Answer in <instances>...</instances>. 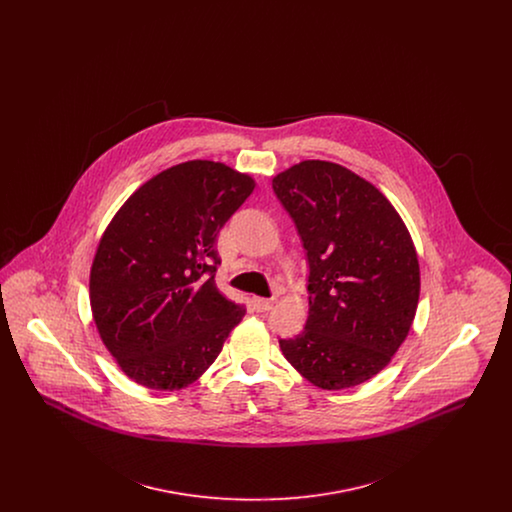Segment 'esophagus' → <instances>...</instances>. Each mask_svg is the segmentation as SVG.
Masks as SVG:
<instances>
[{
	"mask_svg": "<svg viewBox=\"0 0 512 512\" xmlns=\"http://www.w3.org/2000/svg\"><path fill=\"white\" fill-rule=\"evenodd\" d=\"M251 301H253L255 311H259V313H265V311H268V309L272 307V301L265 299V297H253Z\"/></svg>",
	"mask_w": 512,
	"mask_h": 512,
	"instance_id": "esophagus-1",
	"label": "esophagus"
}]
</instances>
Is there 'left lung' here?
I'll return each instance as SVG.
<instances>
[{
    "mask_svg": "<svg viewBox=\"0 0 512 512\" xmlns=\"http://www.w3.org/2000/svg\"><path fill=\"white\" fill-rule=\"evenodd\" d=\"M309 261L305 330L280 340L320 390L359 386L384 370L413 326L420 267L390 199L338 163L301 161L272 178Z\"/></svg>",
    "mask_w": 512,
    "mask_h": 512,
    "instance_id": "1",
    "label": "left lung"
}]
</instances>
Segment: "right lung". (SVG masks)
Here are the masks:
<instances>
[{
    "instance_id": "obj_1",
    "label": "right lung",
    "mask_w": 512,
    "mask_h": 512,
    "mask_svg": "<svg viewBox=\"0 0 512 512\" xmlns=\"http://www.w3.org/2000/svg\"><path fill=\"white\" fill-rule=\"evenodd\" d=\"M253 188L224 163L186 161L149 178L105 228L90 270L92 317L136 384H194L244 318L215 284L217 236Z\"/></svg>"
}]
</instances>
